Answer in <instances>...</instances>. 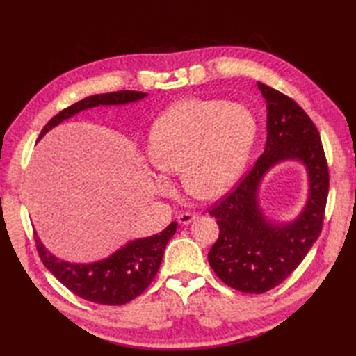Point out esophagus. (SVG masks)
<instances>
[{
	"instance_id": "obj_1",
	"label": "esophagus",
	"mask_w": 356,
	"mask_h": 356,
	"mask_svg": "<svg viewBox=\"0 0 356 356\" xmlns=\"http://www.w3.org/2000/svg\"><path fill=\"white\" fill-rule=\"evenodd\" d=\"M197 215L193 213V212H182L178 215V222L182 225H187L190 224L193 220H196Z\"/></svg>"
}]
</instances>
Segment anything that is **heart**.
<instances>
[{
    "label": "heart",
    "mask_w": 356,
    "mask_h": 356,
    "mask_svg": "<svg viewBox=\"0 0 356 356\" xmlns=\"http://www.w3.org/2000/svg\"><path fill=\"white\" fill-rule=\"evenodd\" d=\"M257 135L254 114L241 104L186 98L161 114L148 136V154L163 174L182 175L186 190L200 199L224 195L239 178ZM154 177L160 191L166 175Z\"/></svg>",
    "instance_id": "1"
}]
</instances>
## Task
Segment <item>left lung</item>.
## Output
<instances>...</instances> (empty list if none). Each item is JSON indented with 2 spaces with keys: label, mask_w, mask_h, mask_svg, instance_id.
Segmentation results:
<instances>
[{
  "label": "left lung",
  "mask_w": 356,
  "mask_h": 356,
  "mask_svg": "<svg viewBox=\"0 0 356 356\" xmlns=\"http://www.w3.org/2000/svg\"><path fill=\"white\" fill-rule=\"evenodd\" d=\"M267 105L264 153L227 197L209 213L220 236L208 261L224 284L245 294H263L293 273L319 238L328 197V165L316 126L301 106L270 86L257 83ZM285 159L305 164L309 179L305 208L293 221L267 219L257 204L266 172Z\"/></svg>",
  "instance_id": "1"
}]
</instances>
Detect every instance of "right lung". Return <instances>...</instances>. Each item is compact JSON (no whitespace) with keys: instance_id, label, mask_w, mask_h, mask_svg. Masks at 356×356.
I'll return each instance as SVG.
<instances>
[{"instance_id":"add662e5","label":"right lung","mask_w":356,"mask_h":356,"mask_svg":"<svg viewBox=\"0 0 356 356\" xmlns=\"http://www.w3.org/2000/svg\"><path fill=\"white\" fill-rule=\"evenodd\" d=\"M145 96L147 93L135 90H120L89 96V98L72 104L68 108L62 110L59 114L50 118V122L42 127L38 141L50 129L83 110L95 108L99 105H124L129 102H136ZM177 227L178 224L175 221L170 222L159 234L127 242L110 257L88 264L60 260L46 250L37 233L35 245L42 264L71 293L92 301V303L122 306L143 294L145 288L152 284L159 272L161 260H163L165 248L169 239L175 234Z\"/></svg>"}]
</instances>
